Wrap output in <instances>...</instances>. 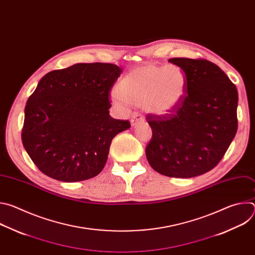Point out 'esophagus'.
Returning <instances> with one entry per match:
<instances>
[{"label":"esophagus","instance_id":"34e87169","mask_svg":"<svg viewBox=\"0 0 255 255\" xmlns=\"http://www.w3.org/2000/svg\"><path fill=\"white\" fill-rule=\"evenodd\" d=\"M143 121H144L143 117H141V116H139V115H135V116H133L132 119H131V124H132V126H136L137 124L142 123Z\"/></svg>","mask_w":255,"mask_h":255}]
</instances>
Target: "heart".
I'll return each mask as SVG.
<instances>
[{
	"mask_svg": "<svg viewBox=\"0 0 255 255\" xmlns=\"http://www.w3.org/2000/svg\"><path fill=\"white\" fill-rule=\"evenodd\" d=\"M187 78L175 64L148 63L130 70L117 86L113 101L120 106L132 103L158 115L167 114L186 95Z\"/></svg>",
	"mask_w": 255,
	"mask_h": 255,
	"instance_id": "1",
	"label": "heart"
}]
</instances>
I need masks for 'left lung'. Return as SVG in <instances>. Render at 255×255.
Returning a JSON list of instances; mask_svg holds the SVG:
<instances>
[{"label": "left lung", "mask_w": 255, "mask_h": 255, "mask_svg": "<svg viewBox=\"0 0 255 255\" xmlns=\"http://www.w3.org/2000/svg\"><path fill=\"white\" fill-rule=\"evenodd\" d=\"M168 61L185 72L186 95L173 111L146 116L152 138L145 153L160 174L194 177L219 163L234 139L238 92L225 72L207 59Z\"/></svg>", "instance_id": "1"}]
</instances>
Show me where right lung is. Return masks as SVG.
I'll return each instance as SVG.
<instances>
[{
	"instance_id": "obj_1",
	"label": "right lung",
	"mask_w": 255,
	"mask_h": 255,
	"mask_svg": "<svg viewBox=\"0 0 255 255\" xmlns=\"http://www.w3.org/2000/svg\"><path fill=\"white\" fill-rule=\"evenodd\" d=\"M122 71L112 63H78L40 80L26 103L21 137L41 172L74 183L102 171L112 139L131 126L109 115Z\"/></svg>"
}]
</instances>
